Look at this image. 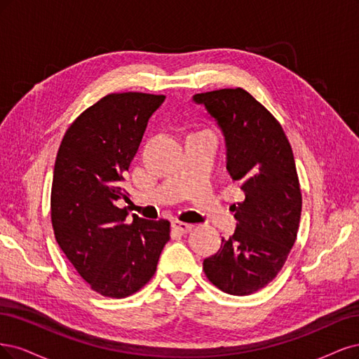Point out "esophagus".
Wrapping results in <instances>:
<instances>
[{"label":"esophagus","mask_w":359,"mask_h":359,"mask_svg":"<svg viewBox=\"0 0 359 359\" xmlns=\"http://www.w3.org/2000/svg\"><path fill=\"white\" fill-rule=\"evenodd\" d=\"M171 226H172V229L177 231V233H189L194 225L187 224V222H182V221H172Z\"/></svg>","instance_id":"1"}]
</instances>
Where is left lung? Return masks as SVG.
I'll return each mask as SVG.
<instances>
[{
	"instance_id": "1",
	"label": "left lung",
	"mask_w": 359,
	"mask_h": 359,
	"mask_svg": "<svg viewBox=\"0 0 359 359\" xmlns=\"http://www.w3.org/2000/svg\"><path fill=\"white\" fill-rule=\"evenodd\" d=\"M217 121L226 142V170L245 200L233 204L237 228L203 270L216 287L249 295L279 274L291 252L303 196L292 147L273 114L248 90L217 89L194 95Z\"/></svg>"
}]
</instances>
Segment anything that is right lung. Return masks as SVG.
Segmentation results:
<instances>
[{"instance_id": "1", "label": "right lung", "mask_w": 359, "mask_h": 359, "mask_svg": "<svg viewBox=\"0 0 359 359\" xmlns=\"http://www.w3.org/2000/svg\"><path fill=\"white\" fill-rule=\"evenodd\" d=\"M165 95L118 92L68 126L57 149L50 192L55 238L92 291L125 298L152 279L170 240L167 219L126 222L122 184L149 118Z\"/></svg>"}]
</instances>
